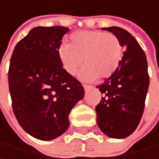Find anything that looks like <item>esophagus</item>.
I'll return each instance as SVG.
<instances>
[{
	"mask_svg": "<svg viewBox=\"0 0 159 159\" xmlns=\"http://www.w3.org/2000/svg\"><path fill=\"white\" fill-rule=\"evenodd\" d=\"M83 88H84L85 93H88V92H90V90H91L93 87H92V86H89V85H83Z\"/></svg>",
	"mask_w": 159,
	"mask_h": 159,
	"instance_id": "esophagus-1",
	"label": "esophagus"
}]
</instances>
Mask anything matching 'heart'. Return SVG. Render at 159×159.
I'll return each mask as SVG.
<instances>
[{
	"label": "heart",
	"instance_id": "heart-1",
	"mask_svg": "<svg viewBox=\"0 0 159 159\" xmlns=\"http://www.w3.org/2000/svg\"><path fill=\"white\" fill-rule=\"evenodd\" d=\"M123 52L117 36L100 30H82L70 36L69 44H60L57 53L63 69L70 76L77 73L83 60L85 66L80 78L93 81L97 77H110L119 66Z\"/></svg>",
	"mask_w": 159,
	"mask_h": 159
}]
</instances>
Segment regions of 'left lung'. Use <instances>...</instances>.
<instances>
[{
	"instance_id": "8db88e82",
	"label": "left lung",
	"mask_w": 159,
	"mask_h": 159,
	"mask_svg": "<svg viewBox=\"0 0 159 159\" xmlns=\"http://www.w3.org/2000/svg\"><path fill=\"white\" fill-rule=\"evenodd\" d=\"M119 38L126 47L118 69L98 85L104 93L97 105V124L108 137L129 136L142 119L149 87L147 60L142 47L127 30L119 27L103 28Z\"/></svg>"
}]
</instances>
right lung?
<instances>
[{"label": "right lung", "mask_w": 159, "mask_h": 159, "mask_svg": "<svg viewBox=\"0 0 159 159\" xmlns=\"http://www.w3.org/2000/svg\"><path fill=\"white\" fill-rule=\"evenodd\" d=\"M69 29L37 27L16 45L8 81L13 110L32 137L50 141L69 127L68 116L84 97L80 82L63 69L58 47Z\"/></svg>", "instance_id": "1"}]
</instances>
